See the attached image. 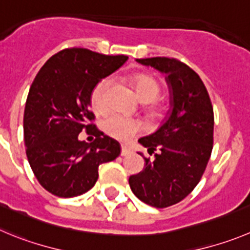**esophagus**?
<instances>
[{
    "instance_id": "34e87169",
    "label": "esophagus",
    "mask_w": 250,
    "mask_h": 250,
    "mask_svg": "<svg viewBox=\"0 0 250 250\" xmlns=\"http://www.w3.org/2000/svg\"><path fill=\"white\" fill-rule=\"evenodd\" d=\"M130 153H132V150H130L128 146H122V148H121V155H122V157H127V155H129Z\"/></svg>"
}]
</instances>
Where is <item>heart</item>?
<instances>
[{"label":"heart","mask_w":250,"mask_h":250,"mask_svg":"<svg viewBox=\"0 0 250 250\" xmlns=\"http://www.w3.org/2000/svg\"><path fill=\"white\" fill-rule=\"evenodd\" d=\"M137 96L142 102H151L159 96L160 87L155 79L144 74H138L132 78ZM111 81L104 79L100 81L91 92V107L97 113H104L107 109V91ZM141 122L134 118H127L120 114H112L104 121V130L109 137L118 141H127L141 129Z\"/></svg>","instance_id":"1"}]
</instances>
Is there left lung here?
<instances>
[{"instance_id": "8db88e82", "label": "left lung", "mask_w": 250, "mask_h": 250, "mask_svg": "<svg viewBox=\"0 0 250 250\" xmlns=\"http://www.w3.org/2000/svg\"><path fill=\"white\" fill-rule=\"evenodd\" d=\"M167 75L171 109L162 127L139 143L154 151L143 171L129 178L133 193L144 204L164 208L184 200L200 183L213 148V108L200 76L180 60L137 59ZM143 157V154L139 153Z\"/></svg>"}]
</instances>
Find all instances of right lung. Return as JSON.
<instances>
[{"mask_svg": "<svg viewBox=\"0 0 250 250\" xmlns=\"http://www.w3.org/2000/svg\"><path fill=\"white\" fill-rule=\"evenodd\" d=\"M127 59L67 48L37 74L23 118L25 153L37 180L53 195L74 197L87 192L96 184L100 165L121 154L120 143L93 125L88 107L93 87ZM83 129L95 134L92 144L78 139Z\"/></svg>", "mask_w": 250, "mask_h": 250, "instance_id": "obj_1", "label": "right lung"}]
</instances>
